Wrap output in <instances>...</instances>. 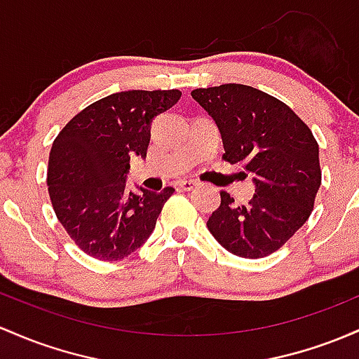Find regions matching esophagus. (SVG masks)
<instances>
[{
  "instance_id": "34e87169",
  "label": "esophagus",
  "mask_w": 359,
  "mask_h": 359,
  "mask_svg": "<svg viewBox=\"0 0 359 359\" xmlns=\"http://www.w3.org/2000/svg\"><path fill=\"white\" fill-rule=\"evenodd\" d=\"M198 186V180L194 179H186V180H180L179 182V187L184 189V191H191V189H194Z\"/></svg>"
}]
</instances>
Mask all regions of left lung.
<instances>
[{
    "label": "left lung",
    "instance_id": "left-lung-1",
    "mask_svg": "<svg viewBox=\"0 0 359 359\" xmlns=\"http://www.w3.org/2000/svg\"><path fill=\"white\" fill-rule=\"evenodd\" d=\"M192 98L216 122L224 160L252 173L254 198L237 206L228 192L208 219L216 242L245 259L273 254L309 219L320 187L318 144L288 105L247 85L198 88Z\"/></svg>",
    "mask_w": 359,
    "mask_h": 359
}]
</instances>
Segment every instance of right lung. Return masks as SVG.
<instances>
[{
  "label": "right lung",
  "instance_id": "obj_1",
  "mask_svg": "<svg viewBox=\"0 0 359 359\" xmlns=\"http://www.w3.org/2000/svg\"><path fill=\"white\" fill-rule=\"evenodd\" d=\"M180 95L179 90L112 93L81 110L57 135L49 155V196L57 219L85 254L119 261L153 233L175 189L129 191V160L147 158L151 121Z\"/></svg>",
  "mask_w": 359,
  "mask_h": 359
}]
</instances>
